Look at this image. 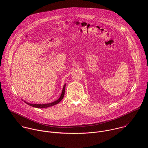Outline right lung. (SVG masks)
I'll list each match as a JSON object with an SVG mask.
<instances>
[{"label": "right lung", "mask_w": 148, "mask_h": 148, "mask_svg": "<svg viewBox=\"0 0 148 148\" xmlns=\"http://www.w3.org/2000/svg\"><path fill=\"white\" fill-rule=\"evenodd\" d=\"M65 84L64 85L63 90H62V93L61 96H60V97H59V99H58L57 100H56L55 101H53V102L51 103L42 104H30V103H28L25 102V101H24L25 103H27L28 105H29V106H33V107H35V108H48V107H50V106H55V105L58 104L59 103H60V102L62 101V100L63 99L64 93H65Z\"/></svg>", "instance_id": "obj_1"}]
</instances>
